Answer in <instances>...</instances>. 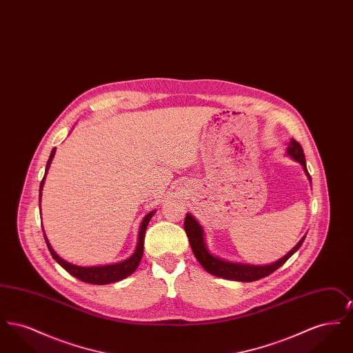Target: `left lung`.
Here are the masks:
<instances>
[{"mask_svg": "<svg viewBox=\"0 0 353 353\" xmlns=\"http://www.w3.org/2000/svg\"><path fill=\"white\" fill-rule=\"evenodd\" d=\"M287 153L296 161H299L302 164L303 169L308 177V180L311 181V176L305 167V157H304V152H303L301 143H298L296 140H291ZM185 233L189 238V243L190 248L194 252L197 261L201 263L202 268L206 270L208 272L221 276L225 279H230V281H238V282H252V281H258L262 279L265 276H268L270 274H272L275 270L279 269L282 265H285L287 259L294 254L298 252V249L302 246L303 241L305 238V235L302 239L298 242V245L285 255L282 259H279L278 262L268 265V266H252V265H241V263H232V262H226L222 261L217 256H213L210 252L206 249V243L203 239V230H202L201 225L196 221L193 216H190L189 213H186L184 222Z\"/></svg>", "mask_w": 353, "mask_h": 353, "instance_id": "1", "label": "left lung"}]
</instances>
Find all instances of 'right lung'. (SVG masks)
I'll list each match as a JSON object with an SVG mask.
<instances>
[{
    "mask_svg": "<svg viewBox=\"0 0 353 353\" xmlns=\"http://www.w3.org/2000/svg\"><path fill=\"white\" fill-rule=\"evenodd\" d=\"M54 153H55V148H52V151L50 153V157L48 160V164H46V172H45V176L41 181L39 185V202H41V192H42V186L45 183V177H46V173H48V169L50 168L51 160L54 157ZM154 214V212L148 213L143 222H141V226H140V232H139V241H137V246H136V250L134 254L120 262V263H115V265H107V266H97V268H82V266H77V265H71L66 262L65 259H62L57 252L52 250L46 235H45V241H46V245H48V249L50 252L52 258L66 270L68 272H70L72 276L78 278L79 281L85 282V283H91V285H108V283H112V282H119L127 276H130L134 270L137 269L140 261H141V256H143V252H144V236H145V230H147V226L151 221L152 216Z\"/></svg>",
    "mask_w": 353,
    "mask_h": 353,
    "instance_id": "add662e5",
    "label": "right lung"
}]
</instances>
